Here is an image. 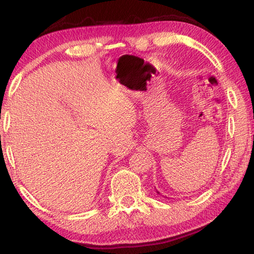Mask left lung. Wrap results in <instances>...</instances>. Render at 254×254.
Instances as JSON below:
<instances>
[{"label":"left lung","mask_w":254,"mask_h":254,"mask_svg":"<svg viewBox=\"0 0 254 254\" xmlns=\"http://www.w3.org/2000/svg\"><path fill=\"white\" fill-rule=\"evenodd\" d=\"M156 191H157V190H156ZM157 193H158V194H160V193H159V192H158V191H157Z\"/></svg>","instance_id":"left-lung-1"}]
</instances>
